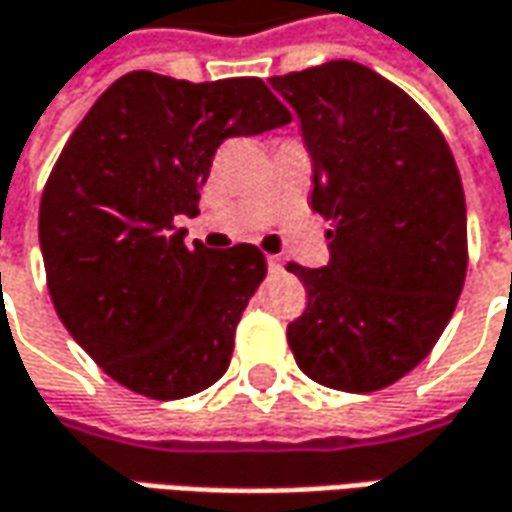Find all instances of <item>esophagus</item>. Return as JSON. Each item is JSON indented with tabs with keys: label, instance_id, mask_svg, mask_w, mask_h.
Listing matches in <instances>:
<instances>
[{
	"label": "esophagus",
	"instance_id": "34e87169",
	"mask_svg": "<svg viewBox=\"0 0 512 512\" xmlns=\"http://www.w3.org/2000/svg\"><path fill=\"white\" fill-rule=\"evenodd\" d=\"M266 263H269V272H283V260L277 255H266Z\"/></svg>",
	"mask_w": 512,
	"mask_h": 512
}]
</instances>
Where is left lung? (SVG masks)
<instances>
[{"mask_svg": "<svg viewBox=\"0 0 512 512\" xmlns=\"http://www.w3.org/2000/svg\"><path fill=\"white\" fill-rule=\"evenodd\" d=\"M272 87L300 118L311 209L331 221L326 266L289 263L309 291L291 354L326 388L379 391L431 354L465 286L459 169L428 113L365 64L337 59Z\"/></svg>", "mask_w": 512, "mask_h": 512, "instance_id": "8db88e82", "label": "left lung"}]
</instances>
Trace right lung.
Returning <instances> with one entry per match:
<instances>
[{"instance_id":"1","label":"right lung","mask_w":512,"mask_h":512,"mask_svg":"<svg viewBox=\"0 0 512 512\" xmlns=\"http://www.w3.org/2000/svg\"><path fill=\"white\" fill-rule=\"evenodd\" d=\"M289 121L260 79L135 70L64 144L39 206L47 289L70 337L124 388L184 399L226 374L266 257L252 243L186 246L175 223L198 215L226 138Z\"/></svg>"}]
</instances>
